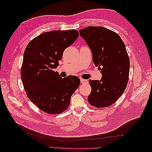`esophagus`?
I'll list each match as a JSON object with an SVG mask.
<instances>
[{
  "mask_svg": "<svg viewBox=\"0 0 152 152\" xmlns=\"http://www.w3.org/2000/svg\"><path fill=\"white\" fill-rule=\"evenodd\" d=\"M80 82L82 84H87L89 83V81L85 79H80Z\"/></svg>",
  "mask_w": 152,
  "mask_h": 152,
  "instance_id": "34e87169",
  "label": "esophagus"
}]
</instances>
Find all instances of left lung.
Segmentation results:
<instances>
[{"label": "left lung", "mask_w": 152, "mask_h": 152, "mask_svg": "<svg viewBox=\"0 0 152 152\" xmlns=\"http://www.w3.org/2000/svg\"><path fill=\"white\" fill-rule=\"evenodd\" d=\"M79 32L102 74L99 80H89V103L98 108L108 107L121 97L127 85L130 61L125 44L115 32L102 26H87Z\"/></svg>", "instance_id": "left-lung-1"}]
</instances>
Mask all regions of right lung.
<instances>
[{"label":"right lung","instance_id":"add662e5","mask_svg":"<svg viewBox=\"0 0 152 152\" xmlns=\"http://www.w3.org/2000/svg\"><path fill=\"white\" fill-rule=\"evenodd\" d=\"M79 36L75 30L45 32L25 49L21 70L23 84L31 102L45 113L58 114L66 110L80 85L78 77L62 78L54 72L64 50Z\"/></svg>","mask_w":152,"mask_h":152}]
</instances>
